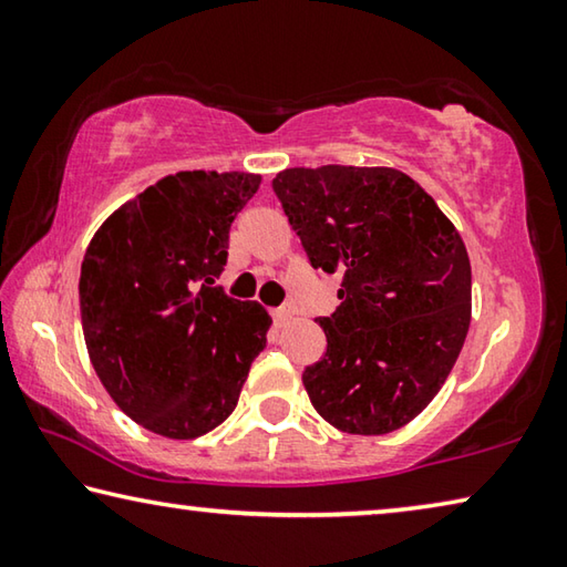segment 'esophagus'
Listing matches in <instances>:
<instances>
[{
  "label": "esophagus",
  "mask_w": 567,
  "mask_h": 567,
  "mask_svg": "<svg viewBox=\"0 0 567 567\" xmlns=\"http://www.w3.org/2000/svg\"><path fill=\"white\" fill-rule=\"evenodd\" d=\"M272 320H275L277 328H282L285 322L292 320V310H290V307H277V310H272Z\"/></svg>",
  "instance_id": "obj_1"
}]
</instances>
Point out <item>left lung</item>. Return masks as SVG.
Returning a JSON list of instances; mask_svg holds the SVG:
<instances>
[{"label": "left lung", "mask_w": 567, "mask_h": 567, "mask_svg": "<svg viewBox=\"0 0 567 567\" xmlns=\"http://www.w3.org/2000/svg\"><path fill=\"white\" fill-rule=\"evenodd\" d=\"M315 270L340 275L302 372L312 408L350 435H388L430 405L473 310L463 237L433 197L392 167H292L272 179Z\"/></svg>", "instance_id": "obj_1"}]
</instances>
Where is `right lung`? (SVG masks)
I'll list each match as a JSON object with an SVG mask.
<instances>
[{"label": "right lung", "mask_w": 567, "mask_h": 567, "mask_svg": "<svg viewBox=\"0 0 567 567\" xmlns=\"http://www.w3.org/2000/svg\"><path fill=\"white\" fill-rule=\"evenodd\" d=\"M252 172H177L104 219L80 275L92 368L150 433L195 440L235 410L267 344L262 305L227 297L229 225L260 189Z\"/></svg>", "instance_id": "obj_1"}]
</instances>
